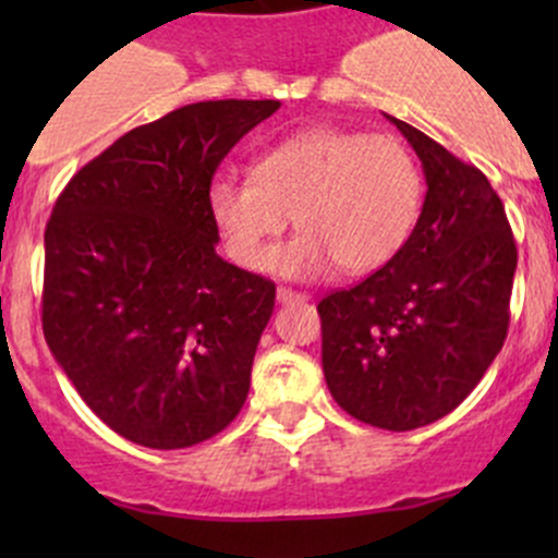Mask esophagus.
Here are the masks:
<instances>
[{
	"mask_svg": "<svg viewBox=\"0 0 558 558\" xmlns=\"http://www.w3.org/2000/svg\"><path fill=\"white\" fill-rule=\"evenodd\" d=\"M305 300H307V296L300 294V291H291V289H286V286H280V289H278L280 305H294V302H305Z\"/></svg>",
	"mask_w": 558,
	"mask_h": 558,
	"instance_id": "34e87169",
	"label": "esophagus"
}]
</instances>
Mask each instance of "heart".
Here are the masks:
<instances>
[{
    "instance_id": "1",
    "label": "heart",
    "mask_w": 558,
    "mask_h": 558,
    "mask_svg": "<svg viewBox=\"0 0 558 558\" xmlns=\"http://www.w3.org/2000/svg\"><path fill=\"white\" fill-rule=\"evenodd\" d=\"M421 196V170L399 140L315 126L264 150L251 174L213 178L207 210L240 267L311 280L331 264L367 275L391 262L413 234ZM289 217L301 234L274 254Z\"/></svg>"
}]
</instances>
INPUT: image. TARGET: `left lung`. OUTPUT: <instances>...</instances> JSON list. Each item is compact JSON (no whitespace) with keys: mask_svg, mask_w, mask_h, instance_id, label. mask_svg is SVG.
<instances>
[{"mask_svg":"<svg viewBox=\"0 0 558 558\" xmlns=\"http://www.w3.org/2000/svg\"><path fill=\"white\" fill-rule=\"evenodd\" d=\"M386 118L424 167V207L386 267L318 302L320 362L348 415L410 432L459 408L502 351L519 251L486 174Z\"/></svg>","mask_w":558,"mask_h":558,"instance_id":"left-lung-1","label":"left lung"}]
</instances>
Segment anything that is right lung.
<instances>
[{
  "label": "right lung",
  "instance_id": "right-lung-1",
  "mask_svg": "<svg viewBox=\"0 0 558 558\" xmlns=\"http://www.w3.org/2000/svg\"><path fill=\"white\" fill-rule=\"evenodd\" d=\"M278 99L178 107L66 183L45 229L43 331L83 402L159 451L238 418L275 283L216 253L207 189Z\"/></svg>",
  "mask_w": 558,
  "mask_h": 558
}]
</instances>
